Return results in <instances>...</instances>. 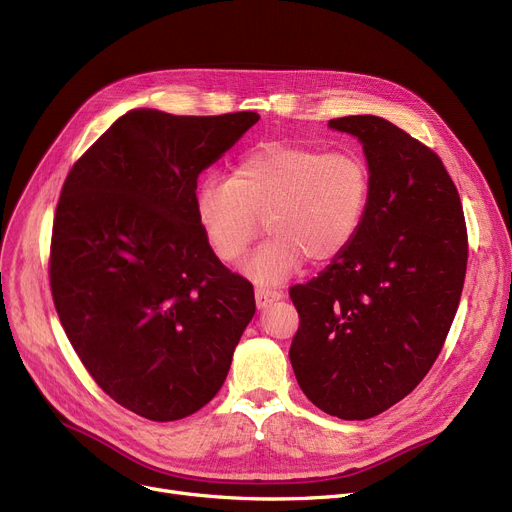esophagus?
<instances>
[{
    "label": "esophagus",
    "mask_w": 512,
    "mask_h": 512,
    "mask_svg": "<svg viewBox=\"0 0 512 512\" xmlns=\"http://www.w3.org/2000/svg\"><path fill=\"white\" fill-rule=\"evenodd\" d=\"M280 299H282V292H280V290L263 288V286L255 288V303H257L259 309H263V307H267V305H272L274 301H280Z\"/></svg>",
    "instance_id": "esophagus-1"
}]
</instances>
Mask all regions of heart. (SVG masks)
Returning a JSON list of instances; mask_svg holds the SVG:
<instances>
[{"instance_id": "heart-1", "label": "heart", "mask_w": 512, "mask_h": 512, "mask_svg": "<svg viewBox=\"0 0 512 512\" xmlns=\"http://www.w3.org/2000/svg\"><path fill=\"white\" fill-rule=\"evenodd\" d=\"M371 197V172L353 149L270 143L242 155L228 180L207 178L193 195L199 230L213 255L236 263L267 238L245 274L263 284L292 276L307 257L326 263L359 236Z\"/></svg>"}]
</instances>
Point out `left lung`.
I'll list each match as a JSON object with an SVG mask.
<instances>
[{
  "mask_svg": "<svg viewBox=\"0 0 512 512\" xmlns=\"http://www.w3.org/2000/svg\"><path fill=\"white\" fill-rule=\"evenodd\" d=\"M328 126L363 145L371 197L353 245L290 288L301 326L288 357L317 409L363 421L413 392L438 359L463 292L467 228L432 149L380 116Z\"/></svg>",
  "mask_w": 512,
  "mask_h": 512,
  "instance_id": "left-lung-1",
  "label": "left lung"
}]
</instances>
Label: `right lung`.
I'll list each match as a JSON object with an SVG mask.
<instances>
[{
  "label": "right lung",
  "mask_w": 512,
  "mask_h": 512,
  "mask_svg": "<svg viewBox=\"0 0 512 512\" xmlns=\"http://www.w3.org/2000/svg\"><path fill=\"white\" fill-rule=\"evenodd\" d=\"M257 112L118 118L72 166L53 220L49 278L93 380L151 421L193 415L222 388L255 315L249 280L199 230L197 178Z\"/></svg>",
  "instance_id": "obj_1"
}]
</instances>
